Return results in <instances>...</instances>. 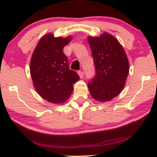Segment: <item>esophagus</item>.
<instances>
[{
  "label": "esophagus",
  "instance_id": "1",
  "mask_svg": "<svg viewBox=\"0 0 157 157\" xmlns=\"http://www.w3.org/2000/svg\"><path fill=\"white\" fill-rule=\"evenodd\" d=\"M77 73H78L79 76H80V78H82V77H84V72L82 71H79Z\"/></svg>",
  "mask_w": 157,
  "mask_h": 157
}]
</instances>
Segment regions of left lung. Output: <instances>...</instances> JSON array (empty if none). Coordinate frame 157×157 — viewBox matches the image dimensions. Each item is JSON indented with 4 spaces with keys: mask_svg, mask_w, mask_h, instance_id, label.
<instances>
[{
    "mask_svg": "<svg viewBox=\"0 0 157 157\" xmlns=\"http://www.w3.org/2000/svg\"><path fill=\"white\" fill-rule=\"evenodd\" d=\"M96 74L88 83L90 94L99 102H107L118 96L125 86L129 63L125 50L109 33L88 37Z\"/></svg>",
    "mask_w": 157,
    "mask_h": 157,
    "instance_id": "8db88e82",
    "label": "left lung"
}]
</instances>
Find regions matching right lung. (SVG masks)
I'll use <instances>...</instances> for the list:
<instances>
[{"instance_id": "right-lung-1", "label": "right lung", "mask_w": 157, "mask_h": 157, "mask_svg": "<svg viewBox=\"0 0 157 157\" xmlns=\"http://www.w3.org/2000/svg\"><path fill=\"white\" fill-rule=\"evenodd\" d=\"M71 37H55L47 34L39 40L32 54L30 74L36 91L41 97L52 103H62L73 91V84L80 79L68 66L63 47Z\"/></svg>"}]
</instances>
